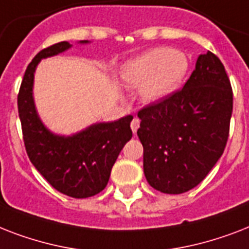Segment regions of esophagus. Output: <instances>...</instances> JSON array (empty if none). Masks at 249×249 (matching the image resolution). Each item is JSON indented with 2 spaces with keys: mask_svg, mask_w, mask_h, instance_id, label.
Instances as JSON below:
<instances>
[{
  "mask_svg": "<svg viewBox=\"0 0 249 249\" xmlns=\"http://www.w3.org/2000/svg\"><path fill=\"white\" fill-rule=\"evenodd\" d=\"M130 128H132L133 133H137V130L140 128V120H138L137 117H134L132 123H130Z\"/></svg>",
  "mask_w": 249,
  "mask_h": 249,
  "instance_id": "obj_1",
  "label": "esophagus"
}]
</instances>
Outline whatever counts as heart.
<instances>
[{
	"instance_id": "1",
	"label": "heart",
	"mask_w": 249,
	"mask_h": 249,
	"mask_svg": "<svg viewBox=\"0 0 249 249\" xmlns=\"http://www.w3.org/2000/svg\"><path fill=\"white\" fill-rule=\"evenodd\" d=\"M189 70V60L181 52L154 48L128 59L120 70V77L129 88L140 89L144 105L154 106L173 95Z\"/></svg>"
}]
</instances>
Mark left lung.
Instances as JSON below:
<instances>
[{
  "instance_id": "obj_1",
  "label": "left lung",
  "mask_w": 249,
  "mask_h": 249,
  "mask_svg": "<svg viewBox=\"0 0 249 249\" xmlns=\"http://www.w3.org/2000/svg\"><path fill=\"white\" fill-rule=\"evenodd\" d=\"M231 112L224 64L211 52L200 54L182 90L138 112L137 134L150 186L182 194L199 185L224 152Z\"/></svg>"
}]
</instances>
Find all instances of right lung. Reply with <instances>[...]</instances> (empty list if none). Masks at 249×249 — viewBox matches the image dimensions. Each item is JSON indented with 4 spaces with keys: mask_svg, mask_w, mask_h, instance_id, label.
<instances>
[{
    "mask_svg": "<svg viewBox=\"0 0 249 249\" xmlns=\"http://www.w3.org/2000/svg\"><path fill=\"white\" fill-rule=\"evenodd\" d=\"M77 44H90V41H79ZM71 48L70 42L63 41L41 50L33 58L21 81L18 109L31 163L59 193L84 199L101 193L108 183L117 156L133 136V116L94 123L71 136L52 132L42 123L33 97L36 68L42 59Z\"/></svg>",
    "mask_w": 249,
    "mask_h": 249,
    "instance_id": "add662e5",
    "label": "right lung"
}]
</instances>
